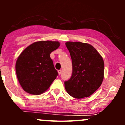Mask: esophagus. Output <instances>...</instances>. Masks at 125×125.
I'll use <instances>...</instances> for the list:
<instances>
[{"label":"esophagus","mask_w":125,"mask_h":125,"mask_svg":"<svg viewBox=\"0 0 125 125\" xmlns=\"http://www.w3.org/2000/svg\"><path fill=\"white\" fill-rule=\"evenodd\" d=\"M58 72L59 74H61L62 73V70H59Z\"/></svg>","instance_id":"34e87169"}]
</instances>
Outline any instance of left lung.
I'll list each match as a JSON object with an SVG mask.
<instances>
[{"label": "left lung", "mask_w": 125, "mask_h": 125, "mask_svg": "<svg viewBox=\"0 0 125 125\" xmlns=\"http://www.w3.org/2000/svg\"><path fill=\"white\" fill-rule=\"evenodd\" d=\"M65 44L72 61V75L64 82L66 90L74 98L89 97L102 83L104 59L91 44L80 42H67Z\"/></svg>", "instance_id": "left-lung-1"}]
</instances>
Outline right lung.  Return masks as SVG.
Instances as JSON below:
<instances>
[{"instance_id":"obj_1","label":"right lung","mask_w":125,"mask_h":125,"mask_svg":"<svg viewBox=\"0 0 125 125\" xmlns=\"http://www.w3.org/2000/svg\"><path fill=\"white\" fill-rule=\"evenodd\" d=\"M59 46L58 41L36 42L19 56L16 72L19 82L25 92L36 95L48 89L58 74L50 54Z\"/></svg>"}]
</instances>
